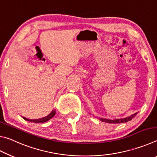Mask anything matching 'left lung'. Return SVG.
<instances>
[{
	"label": "left lung",
	"mask_w": 157,
	"mask_h": 157,
	"mask_svg": "<svg viewBox=\"0 0 157 157\" xmlns=\"http://www.w3.org/2000/svg\"><path fill=\"white\" fill-rule=\"evenodd\" d=\"M137 113H135L132 114V116L129 117H127V118H121V119H115V120H109V119H105V118H99L101 121L105 122V123H113V124H118V123H127L129 121H131L132 118H134L135 116H136Z\"/></svg>",
	"instance_id": "obj_1"
}]
</instances>
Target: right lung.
I'll return each instance as SVG.
<instances>
[{
    "label": "right lung",
    "instance_id": "1",
    "mask_svg": "<svg viewBox=\"0 0 157 157\" xmlns=\"http://www.w3.org/2000/svg\"><path fill=\"white\" fill-rule=\"evenodd\" d=\"M55 110H52V112L50 113L48 116H47L46 117H44V118H39V119H35V120H31V119H28L25 118V117H23V119L29 122H32V123H44V122H46L48 121H49L50 119H51L53 116H55Z\"/></svg>",
    "mask_w": 157,
    "mask_h": 157
}]
</instances>
